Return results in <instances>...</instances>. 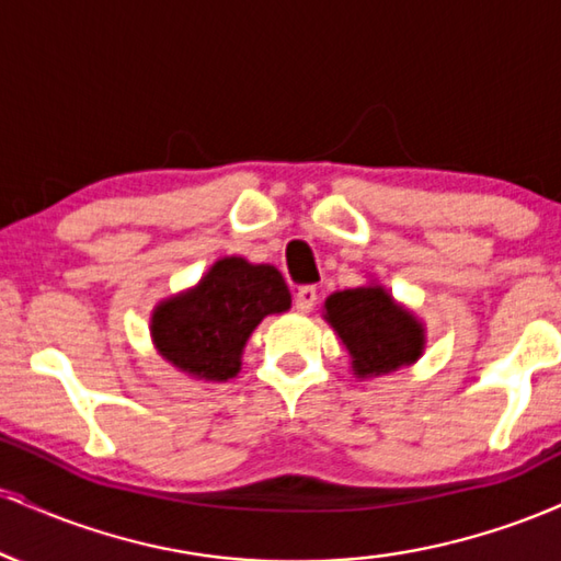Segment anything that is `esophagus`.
<instances>
[{"instance_id":"34e87169","label":"esophagus","mask_w":561,"mask_h":561,"mask_svg":"<svg viewBox=\"0 0 561 561\" xmlns=\"http://www.w3.org/2000/svg\"><path fill=\"white\" fill-rule=\"evenodd\" d=\"M313 306H317V287H300L298 293H295V308H298L300 313H308Z\"/></svg>"}]
</instances>
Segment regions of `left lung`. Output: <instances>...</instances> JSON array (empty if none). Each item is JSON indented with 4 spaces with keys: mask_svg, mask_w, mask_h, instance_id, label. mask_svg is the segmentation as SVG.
Masks as SVG:
<instances>
[{
    "mask_svg": "<svg viewBox=\"0 0 561 561\" xmlns=\"http://www.w3.org/2000/svg\"><path fill=\"white\" fill-rule=\"evenodd\" d=\"M321 317L343 343L356 379L392 375L420 362L427 347L424 321L375 279L332 293Z\"/></svg>",
    "mask_w": 561,
    "mask_h": 561,
    "instance_id": "obj_1",
    "label": "left lung"
}]
</instances>
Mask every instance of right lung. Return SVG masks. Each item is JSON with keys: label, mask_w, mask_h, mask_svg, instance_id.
<instances>
[{"label": "right lung", "mask_w": 561, "mask_h": 561, "mask_svg": "<svg viewBox=\"0 0 561 561\" xmlns=\"http://www.w3.org/2000/svg\"><path fill=\"white\" fill-rule=\"evenodd\" d=\"M293 306L285 276L268 263L224 255L197 285L152 308L150 337L173 369L203 382L240 375L242 353L255 327Z\"/></svg>", "instance_id": "1"}]
</instances>
